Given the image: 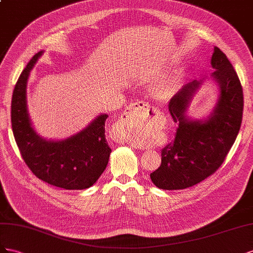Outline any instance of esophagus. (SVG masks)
Returning a JSON list of instances; mask_svg holds the SVG:
<instances>
[{
	"instance_id": "34e87169",
	"label": "esophagus",
	"mask_w": 253,
	"mask_h": 253,
	"mask_svg": "<svg viewBox=\"0 0 253 253\" xmlns=\"http://www.w3.org/2000/svg\"><path fill=\"white\" fill-rule=\"evenodd\" d=\"M149 110H150V106H149V104L147 102H144V100H138V102L133 103L132 105L129 106L127 109L121 114L120 122L118 123L117 129H115V130H117V132L119 134H122L123 133V129H124V126H125V124L127 123V121L131 120V118L138 117V115H140V114H142V115H148ZM121 140H122V138H121ZM129 144H130L131 146H133L135 148L139 147L134 143L129 142Z\"/></svg>"
}]
</instances>
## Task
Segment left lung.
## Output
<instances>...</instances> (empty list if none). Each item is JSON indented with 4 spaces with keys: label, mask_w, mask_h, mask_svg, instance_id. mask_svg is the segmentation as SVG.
<instances>
[{
    "label": "left lung",
    "mask_w": 253,
    "mask_h": 253,
    "mask_svg": "<svg viewBox=\"0 0 253 253\" xmlns=\"http://www.w3.org/2000/svg\"><path fill=\"white\" fill-rule=\"evenodd\" d=\"M212 73L220 95L206 121H190L185 112L200 83L186 84L169 100L171 119L178 124L174 142L161 150V164L150 174L162 190H183L213 175L232 147L243 119V88L233 66L218 47H214Z\"/></svg>",
    "instance_id": "1"
}]
</instances>
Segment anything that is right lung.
Masks as SVG:
<instances>
[{
  "mask_svg": "<svg viewBox=\"0 0 253 253\" xmlns=\"http://www.w3.org/2000/svg\"><path fill=\"white\" fill-rule=\"evenodd\" d=\"M42 52L27 63L14 85L11 127L20 154L33 174L66 190L88 189L105 170L111 148L105 138L107 114L97 117L83 131L62 141H45L32 127L26 107V83Z\"/></svg>",
  "mask_w": 253,
  "mask_h": 253,
  "instance_id": "right-lung-1",
  "label": "right lung"
}]
</instances>
